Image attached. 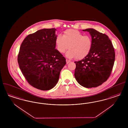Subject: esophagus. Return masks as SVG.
I'll use <instances>...</instances> for the list:
<instances>
[{
    "label": "esophagus",
    "instance_id": "esophagus-1",
    "mask_svg": "<svg viewBox=\"0 0 128 128\" xmlns=\"http://www.w3.org/2000/svg\"><path fill=\"white\" fill-rule=\"evenodd\" d=\"M70 62V60H66V63H67V64L69 63Z\"/></svg>",
    "mask_w": 128,
    "mask_h": 128
}]
</instances>
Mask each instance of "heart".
<instances>
[{"instance_id": "1", "label": "heart", "mask_w": 128, "mask_h": 128, "mask_svg": "<svg viewBox=\"0 0 128 128\" xmlns=\"http://www.w3.org/2000/svg\"><path fill=\"white\" fill-rule=\"evenodd\" d=\"M56 48L60 53H64L67 49H70L66 53L69 58H76L77 60L84 58L89 54L92 47L91 37L83 34L79 30L68 29L63 36L58 35L55 39Z\"/></svg>"}]
</instances>
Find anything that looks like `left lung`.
Listing matches in <instances>:
<instances>
[{
    "label": "left lung",
    "instance_id": "left-lung-1",
    "mask_svg": "<svg viewBox=\"0 0 128 128\" xmlns=\"http://www.w3.org/2000/svg\"><path fill=\"white\" fill-rule=\"evenodd\" d=\"M92 47L89 54L76 63L74 76L80 84L85 88L101 85L110 77L114 65L115 53L113 44L106 34L92 29Z\"/></svg>",
    "mask_w": 128,
    "mask_h": 128
}]
</instances>
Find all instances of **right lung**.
Masks as SVG:
<instances>
[{
	"instance_id": "right-lung-1",
	"label": "right lung",
	"mask_w": 128,
	"mask_h": 128,
	"mask_svg": "<svg viewBox=\"0 0 128 128\" xmlns=\"http://www.w3.org/2000/svg\"><path fill=\"white\" fill-rule=\"evenodd\" d=\"M55 28L43 29L26 37L18 56L20 68L28 82L46 91L55 87L65 58L56 48Z\"/></svg>"
}]
</instances>
